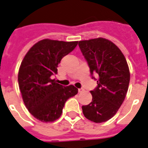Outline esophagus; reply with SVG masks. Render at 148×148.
<instances>
[{
    "label": "esophagus",
    "instance_id": "obj_1",
    "mask_svg": "<svg viewBox=\"0 0 148 148\" xmlns=\"http://www.w3.org/2000/svg\"><path fill=\"white\" fill-rule=\"evenodd\" d=\"M84 90L83 88L78 89V92H79V93H82V92H84Z\"/></svg>",
    "mask_w": 148,
    "mask_h": 148
}]
</instances>
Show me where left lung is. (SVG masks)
<instances>
[{
    "instance_id": "8db88e82",
    "label": "left lung",
    "mask_w": 148,
    "mask_h": 148,
    "mask_svg": "<svg viewBox=\"0 0 148 148\" xmlns=\"http://www.w3.org/2000/svg\"><path fill=\"white\" fill-rule=\"evenodd\" d=\"M80 51L90 67V74H98L97 86L90 91L93 99L83 106L87 119L101 123L110 119L122 106L128 91L130 72L125 58L111 41L104 38L80 41Z\"/></svg>"
}]
</instances>
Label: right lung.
<instances>
[{
    "mask_svg": "<svg viewBox=\"0 0 148 148\" xmlns=\"http://www.w3.org/2000/svg\"><path fill=\"white\" fill-rule=\"evenodd\" d=\"M77 43L42 39L29 50L21 62L18 83L23 100L29 112L41 122L57 120L65 102L77 93L78 89L73 85L62 86L51 78L58 73L62 58Z\"/></svg>",
    "mask_w": 148,
    "mask_h": 148,
    "instance_id": "add662e5",
    "label": "right lung"
}]
</instances>
